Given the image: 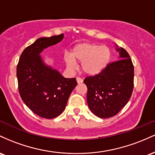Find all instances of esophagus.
I'll return each mask as SVG.
<instances>
[{
    "label": "esophagus",
    "instance_id": "1",
    "mask_svg": "<svg viewBox=\"0 0 155 155\" xmlns=\"http://www.w3.org/2000/svg\"><path fill=\"white\" fill-rule=\"evenodd\" d=\"M76 81H77L78 84H80V83H82L83 82L82 79H81V78H77V79H76Z\"/></svg>",
    "mask_w": 155,
    "mask_h": 155
}]
</instances>
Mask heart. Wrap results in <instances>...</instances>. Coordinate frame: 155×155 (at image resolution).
<instances>
[{
  "instance_id": "obj_1",
  "label": "heart",
  "mask_w": 155,
  "mask_h": 155,
  "mask_svg": "<svg viewBox=\"0 0 155 155\" xmlns=\"http://www.w3.org/2000/svg\"><path fill=\"white\" fill-rule=\"evenodd\" d=\"M111 52L106 45L84 41L74 45L70 55L64 56L67 69L73 72L77 68L76 62L81 64V69L88 76H96L105 69L110 62Z\"/></svg>"
}]
</instances>
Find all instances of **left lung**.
<instances>
[{"mask_svg":"<svg viewBox=\"0 0 155 155\" xmlns=\"http://www.w3.org/2000/svg\"><path fill=\"white\" fill-rule=\"evenodd\" d=\"M119 59L109 64L100 74L88 77L87 103L94 115L102 119L116 115L129 101L133 90L134 67L130 55L116 45Z\"/></svg>","mask_w":155,"mask_h":155,"instance_id":"left-lung-1","label":"left lung"}]
</instances>
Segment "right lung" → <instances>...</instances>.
Returning a JSON list of instances; mask_svg holds the SVG:
<instances>
[{
  "label": "right lung",
  "instance_id": "obj_1",
  "mask_svg": "<svg viewBox=\"0 0 155 155\" xmlns=\"http://www.w3.org/2000/svg\"><path fill=\"white\" fill-rule=\"evenodd\" d=\"M64 34L39 38L27 47L17 67L18 88L24 103L34 114L53 119L65 109L75 78H66L56 69L45 64L40 54L48 47L60 42Z\"/></svg>",
  "mask_w": 155,
  "mask_h": 155
}]
</instances>
